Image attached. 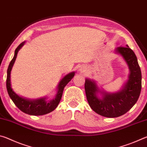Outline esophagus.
<instances>
[{"mask_svg": "<svg viewBox=\"0 0 147 147\" xmlns=\"http://www.w3.org/2000/svg\"><path fill=\"white\" fill-rule=\"evenodd\" d=\"M80 71H81V72H82V71L84 72V71H85V69H84V68H82V69H80Z\"/></svg>", "mask_w": 147, "mask_h": 147, "instance_id": "obj_1", "label": "esophagus"}]
</instances>
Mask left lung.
Wrapping results in <instances>:
<instances>
[{
  "label": "left lung",
  "instance_id": "obj_1",
  "mask_svg": "<svg viewBox=\"0 0 147 147\" xmlns=\"http://www.w3.org/2000/svg\"><path fill=\"white\" fill-rule=\"evenodd\" d=\"M127 47H119L116 52L121 54L128 65L129 79L122 90L115 94L104 93L102 99L96 96L98 91L95 83L86 79L85 91L87 100L91 109L106 117H117L126 113L138 101L141 90V71L135 53Z\"/></svg>",
  "mask_w": 147,
  "mask_h": 147
}]
</instances>
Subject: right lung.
I'll use <instances>...</instances> for the list:
<instances>
[{
	"label": "right lung",
	"mask_w": 147,
	"mask_h": 147,
	"mask_svg": "<svg viewBox=\"0 0 147 147\" xmlns=\"http://www.w3.org/2000/svg\"><path fill=\"white\" fill-rule=\"evenodd\" d=\"M24 42H23L19 45L17 47V49L15 51V54L13 59L9 63V65L7 71V78H6V88L8 91L9 97L11 98L13 103L16 104V106L20 110H21L23 112L25 113L28 115H42L45 114L49 113L56 109L58 106V104L60 101L62 94L65 86L71 80V79L74 76V73H71L68 74L64 78L61 80L58 86V91L56 96L55 99L54 100L47 102L45 101V98H41L36 100H28L23 98H21L16 93H14V91L12 90L11 88L10 83V73L12 67L13 65V63L17 56V53L19 50L21 49V47L23 45Z\"/></svg>",
	"instance_id": "add662e5"
}]
</instances>
